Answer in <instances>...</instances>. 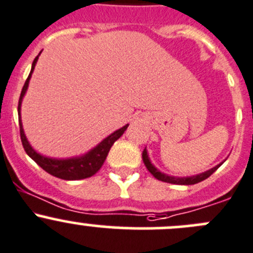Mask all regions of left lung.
I'll return each mask as SVG.
<instances>
[{
	"label": "left lung",
	"mask_w": 253,
	"mask_h": 253,
	"mask_svg": "<svg viewBox=\"0 0 253 253\" xmlns=\"http://www.w3.org/2000/svg\"><path fill=\"white\" fill-rule=\"evenodd\" d=\"M142 159H143L144 166L147 167V169H148V170H149V173H151L152 175L154 176V178L158 179V180L166 181V183L179 184V185H192V184L200 183V181H203V180H205V179H207V178H209V176L211 175V174L214 173V171L216 170V169L219 168L220 166H221V164H219V166L214 167V168L209 169V170L204 171V173L198 174V175L183 176V178H180V176L167 175V174H164V173H162V171H159L158 169H157L156 167H154L153 164L151 163V161H149V157H148V154H147V149L146 148H144L143 153H142Z\"/></svg>",
	"instance_id": "1"
}]
</instances>
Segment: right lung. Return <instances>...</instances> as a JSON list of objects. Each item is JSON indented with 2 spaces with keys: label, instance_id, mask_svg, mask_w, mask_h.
Returning a JSON list of instances; mask_svg holds the SVG:
<instances>
[{
  "label": "right lung",
  "instance_id": "obj_1",
  "mask_svg": "<svg viewBox=\"0 0 253 253\" xmlns=\"http://www.w3.org/2000/svg\"><path fill=\"white\" fill-rule=\"evenodd\" d=\"M39 54L33 60L31 73H29L26 83H24L23 89H22L21 96H19V101H18L19 133H21V141H22V144H23L24 151H26V153L28 154V156L31 157V158L33 159V161L36 162L41 168H43L46 173L51 174V175L56 176V178L64 179V180H79V179L90 178V176H92L95 173L99 171V169L101 168L105 159H106L107 154H109L110 148L112 147V144L115 143V141H117V139L124 134V132L126 131L128 125H126V126H124L122 128L115 131L114 133H111L109 137H106L104 141L100 142L96 147H94L91 151L85 153L84 156L73 157V158H65V159H56V158L44 157L42 156V154H39L38 152L34 151V149L32 148L31 144H29L28 139H27L26 134H24L23 126H22L21 105H22V100H23L24 94H26L27 91V87H28L32 73H33L34 67H36L37 60H38Z\"/></svg>",
  "mask_w": 253,
  "mask_h": 253
}]
</instances>
